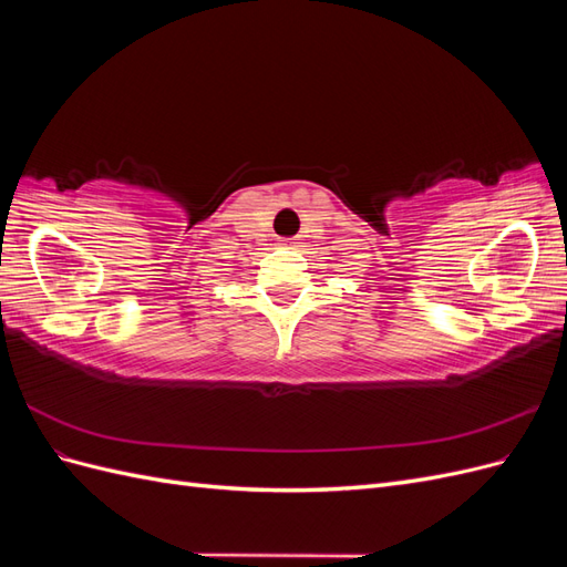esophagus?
Masks as SVG:
<instances>
[{
  "instance_id": "34e87169",
  "label": "esophagus",
  "mask_w": 567,
  "mask_h": 567,
  "mask_svg": "<svg viewBox=\"0 0 567 567\" xmlns=\"http://www.w3.org/2000/svg\"><path fill=\"white\" fill-rule=\"evenodd\" d=\"M281 244H284V246H298V244H300V238H298V236H293V238H284Z\"/></svg>"
}]
</instances>
